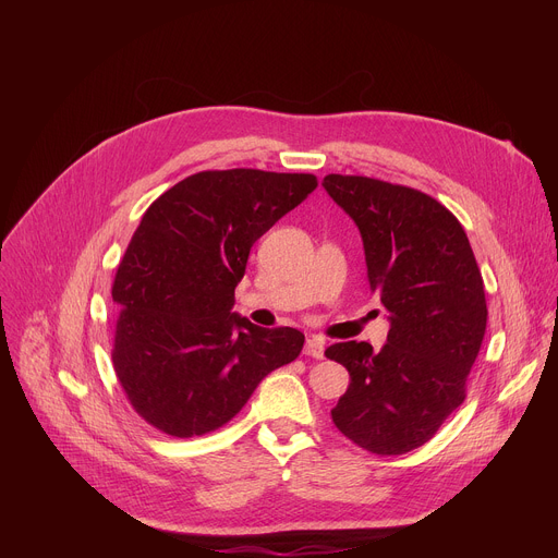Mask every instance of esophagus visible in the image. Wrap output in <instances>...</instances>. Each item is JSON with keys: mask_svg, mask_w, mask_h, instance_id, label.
Returning <instances> with one entry per match:
<instances>
[{"mask_svg": "<svg viewBox=\"0 0 558 558\" xmlns=\"http://www.w3.org/2000/svg\"><path fill=\"white\" fill-rule=\"evenodd\" d=\"M325 349H327V342L320 336H311V338H306L304 355L315 357V360H323L325 357Z\"/></svg>", "mask_w": 558, "mask_h": 558, "instance_id": "obj_1", "label": "esophagus"}]
</instances>
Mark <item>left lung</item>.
Masks as SVG:
<instances>
[{
  "instance_id": "8db88e82",
  "label": "left lung",
  "mask_w": 558,
  "mask_h": 558,
  "mask_svg": "<svg viewBox=\"0 0 558 558\" xmlns=\"http://www.w3.org/2000/svg\"><path fill=\"white\" fill-rule=\"evenodd\" d=\"M329 196L355 220L371 291L388 311V338L325 351L351 384L331 411L338 430L375 454L424 446L465 400L488 306L461 222L433 196L368 177L329 174Z\"/></svg>"
}]
</instances>
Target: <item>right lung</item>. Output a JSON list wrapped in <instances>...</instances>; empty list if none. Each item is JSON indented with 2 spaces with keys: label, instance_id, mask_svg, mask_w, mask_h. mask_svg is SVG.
<instances>
[{
  "label": "right lung",
  "instance_id": "right-lung-1",
  "mask_svg": "<svg viewBox=\"0 0 558 558\" xmlns=\"http://www.w3.org/2000/svg\"><path fill=\"white\" fill-rule=\"evenodd\" d=\"M315 187L313 174L209 170L147 207L112 284V364L149 426L211 433L300 355L298 329L256 327L231 306L254 243Z\"/></svg>",
  "mask_w": 558,
  "mask_h": 558
}]
</instances>
